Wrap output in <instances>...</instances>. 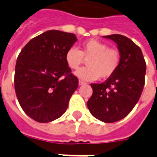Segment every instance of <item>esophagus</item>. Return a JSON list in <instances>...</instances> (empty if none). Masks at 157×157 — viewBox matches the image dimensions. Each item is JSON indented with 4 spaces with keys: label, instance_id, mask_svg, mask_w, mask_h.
<instances>
[{
    "label": "esophagus",
    "instance_id": "esophagus-1",
    "mask_svg": "<svg viewBox=\"0 0 157 157\" xmlns=\"http://www.w3.org/2000/svg\"><path fill=\"white\" fill-rule=\"evenodd\" d=\"M86 82L83 81H79V86H83V85H86Z\"/></svg>",
    "mask_w": 157,
    "mask_h": 157
}]
</instances>
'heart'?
<instances>
[{
	"instance_id": "obj_1",
	"label": "heart",
	"mask_w": 157,
	"mask_h": 157,
	"mask_svg": "<svg viewBox=\"0 0 157 157\" xmlns=\"http://www.w3.org/2000/svg\"><path fill=\"white\" fill-rule=\"evenodd\" d=\"M87 60L86 67L78 69L75 72L83 81H95L99 77L108 78L117 71L121 63V54L116 49L99 40H88L81 45L80 50L75 47L69 48L65 54V61L71 69H77Z\"/></svg>"
}]
</instances>
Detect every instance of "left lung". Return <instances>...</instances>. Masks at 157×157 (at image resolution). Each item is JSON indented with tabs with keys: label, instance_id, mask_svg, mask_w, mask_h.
<instances>
[{
	"label": "left lung",
	"instance_id": "1",
	"mask_svg": "<svg viewBox=\"0 0 157 157\" xmlns=\"http://www.w3.org/2000/svg\"><path fill=\"white\" fill-rule=\"evenodd\" d=\"M117 45L121 63L117 71L101 84H90L93 94L87 102L90 112L101 121L123 119L138 103L144 90L146 63L141 49L120 34L103 36Z\"/></svg>",
	"mask_w": 157,
	"mask_h": 157
}]
</instances>
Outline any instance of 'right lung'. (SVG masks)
I'll list each match as a JSON object with an SVG mask.
<instances>
[{"mask_svg":"<svg viewBox=\"0 0 157 157\" xmlns=\"http://www.w3.org/2000/svg\"><path fill=\"white\" fill-rule=\"evenodd\" d=\"M76 40L73 33L50 30L32 39L21 50L14 89L21 107L36 121H53L66 112L78 79L71 73L65 54Z\"/></svg>","mask_w":157,"mask_h":157,"instance_id":"obj_1","label":"right lung"}]
</instances>
